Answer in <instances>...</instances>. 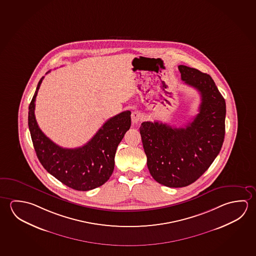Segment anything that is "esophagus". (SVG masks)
I'll use <instances>...</instances> for the list:
<instances>
[{
    "label": "esophagus",
    "instance_id": "esophagus-1",
    "mask_svg": "<svg viewBox=\"0 0 256 256\" xmlns=\"http://www.w3.org/2000/svg\"><path fill=\"white\" fill-rule=\"evenodd\" d=\"M142 120V114L139 110H134L131 114V120L133 124H136Z\"/></svg>",
    "mask_w": 256,
    "mask_h": 256
}]
</instances>
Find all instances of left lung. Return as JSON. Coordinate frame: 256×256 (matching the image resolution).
I'll use <instances>...</instances> for the list:
<instances>
[{"label":"left lung","mask_w":256,"mask_h":256,"mask_svg":"<svg viewBox=\"0 0 256 256\" xmlns=\"http://www.w3.org/2000/svg\"><path fill=\"white\" fill-rule=\"evenodd\" d=\"M181 80L201 94L199 114L184 128L159 122L140 126L147 167L152 176L168 188L192 184L208 170L225 136L226 102L210 76L180 65Z\"/></svg>","instance_id":"1"}]
</instances>
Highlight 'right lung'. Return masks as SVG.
<instances>
[{
    "instance_id": "right-lung-1",
    "label": "right lung",
    "mask_w": 256,
    "mask_h": 256,
    "mask_svg": "<svg viewBox=\"0 0 256 256\" xmlns=\"http://www.w3.org/2000/svg\"><path fill=\"white\" fill-rule=\"evenodd\" d=\"M44 76L28 108V128L34 151L44 168L62 184L78 191H88L104 184L114 170L118 146L131 126V112L110 118L83 146L68 149L57 146L44 134L34 116L36 98Z\"/></svg>"
}]
</instances>
